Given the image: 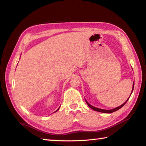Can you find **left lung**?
<instances>
[{"instance_id": "8db88e82", "label": "left lung", "mask_w": 146, "mask_h": 146, "mask_svg": "<svg viewBox=\"0 0 146 146\" xmlns=\"http://www.w3.org/2000/svg\"><path fill=\"white\" fill-rule=\"evenodd\" d=\"M133 88H134V82H133V90H132V91H131V93H132L133 91ZM130 96H131V95H130ZM129 97L127 98V100L126 101H125V102L124 103H123V104H122V105L120 106H118V107H117V108H114V109H112V110H102V109H99V108H95V107H94V106L90 105V104H89V103H88L86 100V103H87V104L88 105L89 107L91 108V109H92V110L96 111L101 112V113H113V112H115V111H116L118 110H119V109H120L121 108L123 107V106L125 104V103H126V102H127V100H129Z\"/></svg>"}]
</instances>
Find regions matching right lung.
<instances>
[{
  "label": "right lung",
  "instance_id": "right-lung-1",
  "mask_svg": "<svg viewBox=\"0 0 146 146\" xmlns=\"http://www.w3.org/2000/svg\"><path fill=\"white\" fill-rule=\"evenodd\" d=\"M58 110H59V108H58V110H56V111H58ZM56 111H55V112H56Z\"/></svg>",
  "mask_w": 146,
  "mask_h": 146
}]
</instances>
